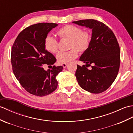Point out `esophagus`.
Segmentation results:
<instances>
[{"mask_svg":"<svg viewBox=\"0 0 133 133\" xmlns=\"http://www.w3.org/2000/svg\"><path fill=\"white\" fill-rule=\"evenodd\" d=\"M63 65L64 68H66V67L67 66L68 64H63V65Z\"/></svg>","mask_w":133,"mask_h":133,"instance_id":"obj_1","label":"esophagus"}]
</instances>
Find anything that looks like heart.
Returning a JSON list of instances; mask_svg holds the SVG:
<instances>
[{"mask_svg": "<svg viewBox=\"0 0 133 133\" xmlns=\"http://www.w3.org/2000/svg\"><path fill=\"white\" fill-rule=\"evenodd\" d=\"M57 34L61 39L70 40L69 48L67 52H60L57 60L60 64H68L74 60L78 56V51H86L90 45L91 36L87 31H82L81 28L73 25H66L59 29ZM44 45L47 51L56 54L58 50V42L55 38L48 35L44 39Z\"/></svg>", "mask_w": 133, "mask_h": 133, "instance_id": "1", "label": "heart"}]
</instances>
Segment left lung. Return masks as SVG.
Wrapping results in <instances>:
<instances>
[{
	"label": "left lung",
	"mask_w": 133,
	"mask_h": 133,
	"mask_svg": "<svg viewBox=\"0 0 133 133\" xmlns=\"http://www.w3.org/2000/svg\"><path fill=\"white\" fill-rule=\"evenodd\" d=\"M92 31L89 48L82 54L79 61L92 64L88 69L77 65L75 76L82 89L91 93L107 90L116 78L120 65L118 43L111 29L104 23L93 19L72 22Z\"/></svg>",
	"instance_id": "left-lung-1"
}]
</instances>
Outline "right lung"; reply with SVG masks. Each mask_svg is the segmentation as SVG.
Here are the masks:
<instances>
[{
	"mask_svg": "<svg viewBox=\"0 0 133 133\" xmlns=\"http://www.w3.org/2000/svg\"><path fill=\"white\" fill-rule=\"evenodd\" d=\"M56 23H41L32 25L18 35L11 51L13 72L19 83L33 95L43 97L57 89L56 76L62 71V66L54 65L56 59L45 49L44 39ZM45 63L52 68L47 71L42 67Z\"/></svg>",
	"mask_w": 133,
	"mask_h": 133,
	"instance_id": "add662e5",
	"label": "right lung"
}]
</instances>
